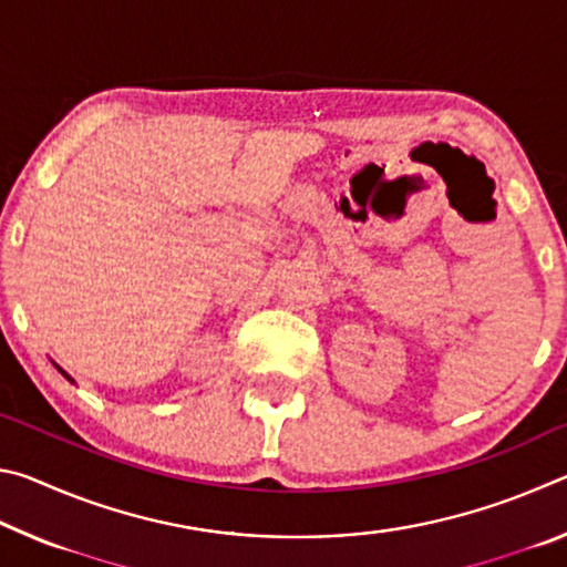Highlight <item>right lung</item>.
I'll return each mask as SVG.
<instances>
[{
  "instance_id": "obj_1",
  "label": "right lung",
  "mask_w": 567,
  "mask_h": 567,
  "mask_svg": "<svg viewBox=\"0 0 567 567\" xmlns=\"http://www.w3.org/2000/svg\"><path fill=\"white\" fill-rule=\"evenodd\" d=\"M54 368H56V370H60V372H62V375H64V378H66V380H70V382H74V380H72V378H70V375H66V372H64V370H62V368H60V364H54Z\"/></svg>"
}]
</instances>
